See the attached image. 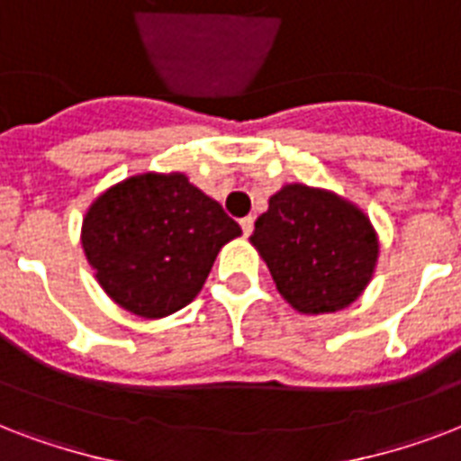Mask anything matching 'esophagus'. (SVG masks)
Instances as JSON below:
<instances>
[{
  "mask_svg": "<svg viewBox=\"0 0 461 461\" xmlns=\"http://www.w3.org/2000/svg\"><path fill=\"white\" fill-rule=\"evenodd\" d=\"M241 231H244V237H249V234H251L253 231V217H244V220H241Z\"/></svg>",
  "mask_w": 461,
  "mask_h": 461,
  "instance_id": "1",
  "label": "esophagus"
}]
</instances>
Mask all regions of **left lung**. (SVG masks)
<instances>
[{
  "instance_id": "8db88e82",
  "label": "left lung",
  "mask_w": 461,
  "mask_h": 461,
  "mask_svg": "<svg viewBox=\"0 0 461 461\" xmlns=\"http://www.w3.org/2000/svg\"><path fill=\"white\" fill-rule=\"evenodd\" d=\"M251 241L280 294L302 313L349 306L368 285L378 258L368 217L335 194L303 184L285 186L270 198Z\"/></svg>"
}]
</instances>
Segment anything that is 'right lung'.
I'll return each instance as SVG.
<instances>
[{
    "label": "right lung",
    "instance_id": "1",
    "mask_svg": "<svg viewBox=\"0 0 461 461\" xmlns=\"http://www.w3.org/2000/svg\"><path fill=\"white\" fill-rule=\"evenodd\" d=\"M241 227L184 174H140L104 191L83 220V251L122 308L165 318L195 299Z\"/></svg>",
    "mask_w": 461,
    "mask_h": 461
}]
</instances>
